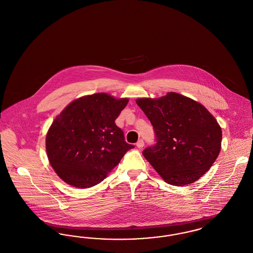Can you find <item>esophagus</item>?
<instances>
[{"instance_id":"34e87169","label":"esophagus","mask_w":253,"mask_h":253,"mask_svg":"<svg viewBox=\"0 0 253 253\" xmlns=\"http://www.w3.org/2000/svg\"><path fill=\"white\" fill-rule=\"evenodd\" d=\"M143 146H144V141H143V139H139V140L136 142V147H137V148L141 149V148H143Z\"/></svg>"}]
</instances>
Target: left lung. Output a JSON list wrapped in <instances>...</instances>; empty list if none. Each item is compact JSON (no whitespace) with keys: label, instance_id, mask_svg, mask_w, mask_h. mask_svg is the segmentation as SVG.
I'll use <instances>...</instances> for the list:
<instances>
[{"label":"left lung","instance_id":"1","mask_svg":"<svg viewBox=\"0 0 253 253\" xmlns=\"http://www.w3.org/2000/svg\"><path fill=\"white\" fill-rule=\"evenodd\" d=\"M151 121L157 143L142 152L168 184L198 180L220 153L222 131L214 117L192 98L170 92L160 98H138Z\"/></svg>","mask_w":253,"mask_h":253}]
</instances>
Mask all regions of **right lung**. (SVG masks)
I'll list each match as a JSON object with an SVG mask.
<instances>
[{"label": "right lung", "instance_id": "obj_1", "mask_svg": "<svg viewBox=\"0 0 253 253\" xmlns=\"http://www.w3.org/2000/svg\"><path fill=\"white\" fill-rule=\"evenodd\" d=\"M128 98L105 93L72 101L53 121L46 135L51 166L65 183L90 188L103 180L132 149L115 123Z\"/></svg>", "mask_w": 253, "mask_h": 253}]
</instances>
